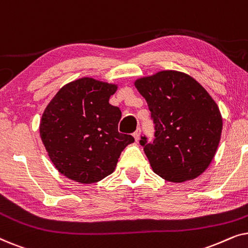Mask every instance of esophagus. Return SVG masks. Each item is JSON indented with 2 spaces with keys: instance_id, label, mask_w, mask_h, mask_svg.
Segmentation results:
<instances>
[{
  "instance_id": "34e87169",
  "label": "esophagus",
  "mask_w": 248,
  "mask_h": 248,
  "mask_svg": "<svg viewBox=\"0 0 248 248\" xmlns=\"http://www.w3.org/2000/svg\"><path fill=\"white\" fill-rule=\"evenodd\" d=\"M140 135H141V130H140V128H138V130L133 133V137H134L135 141H137V142L140 140Z\"/></svg>"
}]
</instances>
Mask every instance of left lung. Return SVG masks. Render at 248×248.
<instances>
[{
    "instance_id": "left-lung-1",
    "label": "left lung",
    "mask_w": 248,
    "mask_h": 248,
    "mask_svg": "<svg viewBox=\"0 0 248 248\" xmlns=\"http://www.w3.org/2000/svg\"><path fill=\"white\" fill-rule=\"evenodd\" d=\"M147 100L155 140H140L152 170L171 183L199 177L211 164L222 131L218 105L188 74L160 71L134 82Z\"/></svg>"
}]
</instances>
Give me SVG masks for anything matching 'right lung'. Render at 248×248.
<instances>
[{"label": "right lung", "instance_id": "right-lung-1", "mask_svg": "<svg viewBox=\"0 0 248 248\" xmlns=\"http://www.w3.org/2000/svg\"><path fill=\"white\" fill-rule=\"evenodd\" d=\"M117 84L81 78L61 88L44 110L39 133L53 165L65 177L93 184L115 170L132 135L118 132L120 108L109 104Z\"/></svg>", "mask_w": 248, "mask_h": 248}]
</instances>
